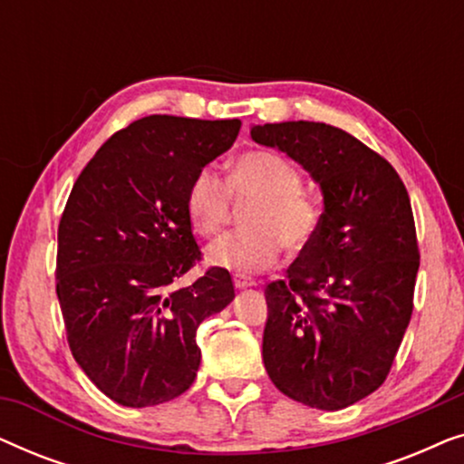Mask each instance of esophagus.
<instances>
[{
    "mask_svg": "<svg viewBox=\"0 0 464 464\" xmlns=\"http://www.w3.org/2000/svg\"><path fill=\"white\" fill-rule=\"evenodd\" d=\"M253 285H256L253 278L245 276V275H234V287L237 289H246V287H253Z\"/></svg>",
    "mask_w": 464,
    "mask_h": 464,
    "instance_id": "obj_1",
    "label": "esophagus"
}]
</instances>
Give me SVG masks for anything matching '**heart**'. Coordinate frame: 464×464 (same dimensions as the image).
<instances>
[{"instance_id":"obj_1","label":"heart","mask_w":464,"mask_h":464,"mask_svg":"<svg viewBox=\"0 0 464 464\" xmlns=\"http://www.w3.org/2000/svg\"><path fill=\"white\" fill-rule=\"evenodd\" d=\"M300 170L272 151H246L232 164L227 183L213 169H200L186 192V213L200 237L224 230L232 200L251 202L245 230L226 234L207 251L215 268L253 275L275 266L283 246L300 251L310 245L321 224L319 205L302 192Z\"/></svg>"}]
</instances>
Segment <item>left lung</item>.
<instances>
[{
  "label": "left lung",
  "instance_id": "left-lung-1",
  "mask_svg": "<svg viewBox=\"0 0 464 464\" xmlns=\"http://www.w3.org/2000/svg\"><path fill=\"white\" fill-rule=\"evenodd\" d=\"M319 183V230L266 287L262 357L283 395L342 410L384 382L414 310L420 253L408 189L382 156L323 122L251 129Z\"/></svg>",
  "mask_w": 464,
  "mask_h": 464
}]
</instances>
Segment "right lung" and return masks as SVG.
<instances>
[{"label": "right lung", "instance_id": "obj_1", "mask_svg": "<svg viewBox=\"0 0 464 464\" xmlns=\"http://www.w3.org/2000/svg\"><path fill=\"white\" fill-rule=\"evenodd\" d=\"M240 120L148 116L101 145L59 224L56 295L73 359L126 408L179 397L200 365L196 329L234 300L230 272L200 262L186 213L192 177L232 148Z\"/></svg>", "mask_w": 464, "mask_h": 464}]
</instances>
